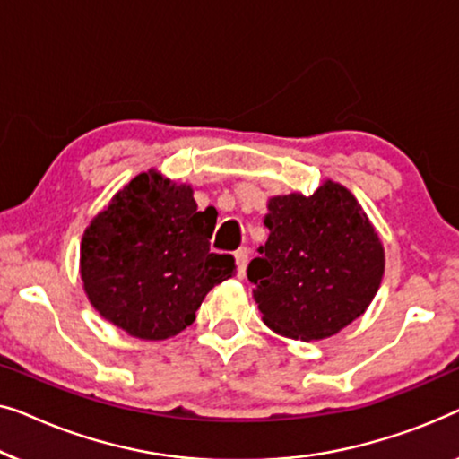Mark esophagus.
I'll return each mask as SVG.
<instances>
[{"instance_id":"34e87169","label":"esophagus","mask_w":459,"mask_h":459,"mask_svg":"<svg viewBox=\"0 0 459 459\" xmlns=\"http://www.w3.org/2000/svg\"><path fill=\"white\" fill-rule=\"evenodd\" d=\"M247 260H249V249L247 247H238L235 251V262H237V270H238V279H243V276H245Z\"/></svg>"}]
</instances>
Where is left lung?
Masks as SVG:
<instances>
[{"mask_svg": "<svg viewBox=\"0 0 459 459\" xmlns=\"http://www.w3.org/2000/svg\"><path fill=\"white\" fill-rule=\"evenodd\" d=\"M266 245L247 279L266 326L282 337L337 334L370 306L385 273V251L358 199L326 180L314 195L268 202Z\"/></svg>", "mask_w": 459, "mask_h": 459, "instance_id": "1", "label": "left lung"}]
</instances>
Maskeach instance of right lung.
<instances>
[{
    "label": "right lung",
    "instance_id": "obj_1",
    "mask_svg": "<svg viewBox=\"0 0 459 459\" xmlns=\"http://www.w3.org/2000/svg\"><path fill=\"white\" fill-rule=\"evenodd\" d=\"M216 210L197 212L189 185L141 172L93 218L81 243L91 306L133 337L162 341L195 320L210 289L235 276V257L212 254Z\"/></svg>",
    "mask_w": 459,
    "mask_h": 459
}]
</instances>
